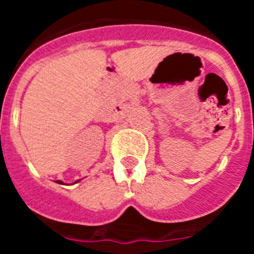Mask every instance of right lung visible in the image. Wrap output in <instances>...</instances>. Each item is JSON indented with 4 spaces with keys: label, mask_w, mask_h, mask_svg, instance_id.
<instances>
[{
    "label": "right lung",
    "mask_w": 254,
    "mask_h": 254,
    "mask_svg": "<svg viewBox=\"0 0 254 254\" xmlns=\"http://www.w3.org/2000/svg\"><path fill=\"white\" fill-rule=\"evenodd\" d=\"M77 182H78V181H76L75 183H77ZM57 183H60V185H62V183H64V182H62V181H57Z\"/></svg>",
    "instance_id": "obj_1"
}]
</instances>
